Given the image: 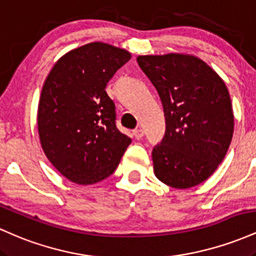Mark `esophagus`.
Returning a JSON list of instances; mask_svg holds the SVG:
<instances>
[{
	"label": "esophagus",
	"instance_id": "esophagus-1",
	"mask_svg": "<svg viewBox=\"0 0 256 256\" xmlns=\"http://www.w3.org/2000/svg\"><path fill=\"white\" fill-rule=\"evenodd\" d=\"M134 136L137 138V140H140L143 136H144V130L142 128H137V130L134 131Z\"/></svg>",
	"mask_w": 256,
	"mask_h": 256
}]
</instances>
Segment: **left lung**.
<instances>
[{"label":"left lung","instance_id":"8db88e82","mask_svg":"<svg viewBox=\"0 0 256 256\" xmlns=\"http://www.w3.org/2000/svg\"><path fill=\"white\" fill-rule=\"evenodd\" d=\"M137 62L165 112V136L152 154L155 176L177 189L202 183L224 160L232 140L228 88L207 64L190 55H144Z\"/></svg>","mask_w":256,"mask_h":256}]
</instances>
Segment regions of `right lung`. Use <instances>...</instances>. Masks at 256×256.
<instances>
[{
	"label": "right lung",
	"mask_w": 256,
	"mask_h": 256,
	"mask_svg": "<svg viewBox=\"0 0 256 256\" xmlns=\"http://www.w3.org/2000/svg\"><path fill=\"white\" fill-rule=\"evenodd\" d=\"M131 55L95 42L55 64L38 106V134L46 158L73 183L104 180L116 171L131 138L116 128V104L106 86Z\"/></svg>",
	"instance_id": "obj_1"
}]
</instances>
